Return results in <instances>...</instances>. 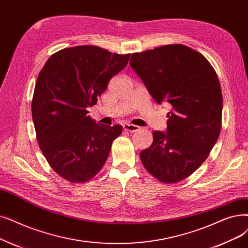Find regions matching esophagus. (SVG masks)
<instances>
[{"mask_svg": "<svg viewBox=\"0 0 248 248\" xmlns=\"http://www.w3.org/2000/svg\"><path fill=\"white\" fill-rule=\"evenodd\" d=\"M124 126V130L127 131V132H131V133H134V132H137L140 130V126L138 125H135V124H125L123 125Z\"/></svg>", "mask_w": 248, "mask_h": 248, "instance_id": "esophagus-1", "label": "esophagus"}]
</instances>
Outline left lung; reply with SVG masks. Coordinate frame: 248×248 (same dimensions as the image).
I'll return each mask as SVG.
<instances>
[{"label": "left lung", "instance_id": "1", "mask_svg": "<svg viewBox=\"0 0 248 248\" xmlns=\"http://www.w3.org/2000/svg\"><path fill=\"white\" fill-rule=\"evenodd\" d=\"M130 66L157 103L171 106L166 133L155 131L140 158L160 181L178 182L204 162L219 138L223 97L217 74L202 55L182 45L133 53Z\"/></svg>", "mask_w": 248, "mask_h": 248}]
</instances>
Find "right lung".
I'll use <instances>...</instances> for the list:
<instances>
[{
  "label": "right lung",
  "instance_id": "right-lung-1",
  "mask_svg": "<svg viewBox=\"0 0 248 248\" xmlns=\"http://www.w3.org/2000/svg\"><path fill=\"white\" fill-rule=\"evenodd\" d=\"M130 57L94 46L63 48L38 75L31 105L37 142L50 167L73 184L98 173L123 132L120 124H96L87 108Z\"/></svg>",
  "mask_w": 248,
  "mask_h": 248
}]
</instances>
